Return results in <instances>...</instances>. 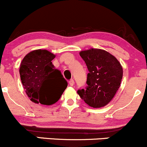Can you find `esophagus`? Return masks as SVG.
Returning <instances> with one entry per match:
<instances>
[{"instance_id":"esophagus-1","label":"esophagus","mask_w":147,"mask_h":147,"mask_svg":"<svg viewBox=\"0 0 147 147\" xmlns=\"http://www.w3.org/2000/svg\"><path fill=\"white\" fill-rule=\"evenodd\" d=\"M74 84H75V82H74L73 80H70L69 81V84L70 86H73Z\"/></svg>"}]
</instances>
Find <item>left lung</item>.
Masks as SVG:
<instances>
[{"label":"left lung","mask_w":147,"mask_h":147,"mask_svg":"<svg viewBox=\"0 0 147 147\" xmlns=\"http://www.w3.org/2000/svg\"><path fill=\"white\" fill-rule=\"evenodd\" d=\"M85 62L87 74L85 89L78 91L88 106L100 108L113 99L120 87L123 69L119 60L106 50L90 48L80 52Z\"/></svg>","instance_id":"obj_1"}]
</instances>
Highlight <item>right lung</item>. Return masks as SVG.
<instances>
[{
	"instance_id": "right-lung-1",
	"label": "right lung",
	"mask_w": 147,
	"mask_h": 147,
	"mask_svg": "<svg viewBox=\"0 0 147 147\" xmlns=\"http://www.w3.org/2000/svg\"><path fill=\"white\" fill-rule=\"evenodd\" d=\"M55 55L47 50H32L28 53L20 65L22 84L32 102L52 105L60 100L67 82L52 60Z\"/></svg>"
}]
</instances>
